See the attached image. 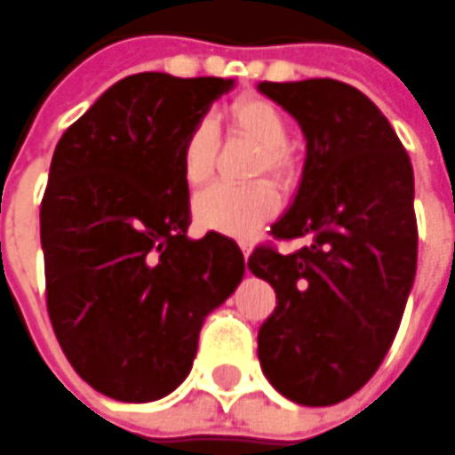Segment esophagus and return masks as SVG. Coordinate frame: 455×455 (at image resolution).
<instances>
[{"instance_id":"obj_1","label":"esophagus","mask_w":455,"mask_h":455,"mask_svg":"<svg viewBox=\"0 0 455 455\" xmlns=\"http://www.w3.org/2000/svg\"><path fill=\"white\" fill-rule=\"evenodd\" d=\"M239 246H242L243 259H249V254H251V242L249 239H239Z\"/></svg>"}]
</instances>
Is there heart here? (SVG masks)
Listing matches in <instances>:
<instances>
[{
  "label": "heart",
  "instance_id": "heart-1",
  "mask_svg": "<svg viewBox=\"0 0 455 455\" xmlns=\"http://www.w3.org/2000/svg\"><path fill=\"white\" fill-rule=\"evenodd\" d=\"M228 123L261 146L257 158V171H269L279 179H287L294 171L291 153L287 150V123L272 102L259 98H242L227 110ZM213 156H216V133L212 123H196L180 148V171L191 186H201L212 176ZM279 206V194L272 180H251V183H213L201 191L194 201V213L201 227L224 231L234 236L251 234Z\"/></svg>",
  "mask_w": 455,
  "mask_h": 455
}]
</instances>
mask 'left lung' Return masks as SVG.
Instances as JSON below:
<instances>
[{
  "label": "left lung",
  "instance_id": "8db88e82",
  "mask_svg": "<svg viewBox=\"0 0 455 455\" xmlns=\"http://www.w3.org/2000/svg\"><path fill=\"white\" fill-rule=\"evenodd\" d=\"M299 123L302 180L276 239L312 236L279 254L259 246L251 275L276 291L259 327L267 380L299 405H335L380 368L413 290L418 227L413 165L378 105L337 80L259 83Z\"/></svg>",
  "mask_w": 455,
  "mask_h": 455
}]
</instances>
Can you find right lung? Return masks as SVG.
Segmentation results:
<instances>
[{
  "label": "right lung",
  "mask_w": 455,
  "mask_h": 455,
  "mask_svg": "<svg viewBox=\"0 0 455 455\" xmlns=\"http://www.w3.org/2000/svg\"><path fill=\"white\" fill-rule=\"evenodd\" d=\"M234 80L138 72L57 143L42 198L47 312L90 387L123 403L173 393L204 320L243 279L234 239L188 236L180 148Z\"/></svg>",
  "instance_id": "add662e5"
}]
</instances>
